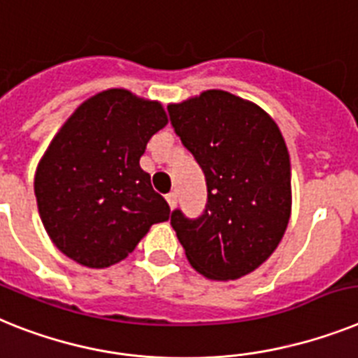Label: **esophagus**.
Returning a JSON list of instances; mask_svg holds the SVG:
<instances>
[{"instance_id":"obj_1","label":"esophagus","mask_w":358,"mask_h":358,"mask_svg":"<svg viewBox=\"0 0 358 358\" xmlns=\"http://www.w3.org/2000/svg\"><path fill=\"white\" fill-rule=\"evenodd\" d=\"M165 200H167V203H169V207L173 209L174 206H176V202H178V193L176 191H171L167 196H165Z\"/></svg>"}]
</instances>
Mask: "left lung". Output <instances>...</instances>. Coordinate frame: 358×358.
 <instances>
[{
    "mask_svg": "<svg viewBox=\"0 0 358 358\" xmlns=\"http://www.w3.org/2000/svg\"><path fill=\"white\" fill-rule=\"evenodd\" d=\"M171 125L207 185L198 218L180 209L171 225L198 273L235 280L280 244L291 215V164L282 133L260 107L225 91L167 107Z\"/></svg>",
    "mask_w": 358,
    "mask_h": 358,
    "instance_id": "left-lung-1",
    "label": "left lung"
}]
</instances>
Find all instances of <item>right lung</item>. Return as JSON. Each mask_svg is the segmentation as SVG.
<instances>
[{
    "label": "right lung",
    "instance_id": "right-lung-1",
    "mask_svg": "<svg viewBox=\"0 0 358 358\" xmlns=\"http://www.w3.org/2000/svg\"><path fill=\"white\" fill-rule=\"evenodd\" d=\"M158 101L110 89L83 101L41 158L34 193L54 245L74 262L109 267L133 253L169 206L140 167L147 142L165 127Z\"/></svg>",
    "mask_w": 358,
    "mask_h": 358
}]
</instances>
